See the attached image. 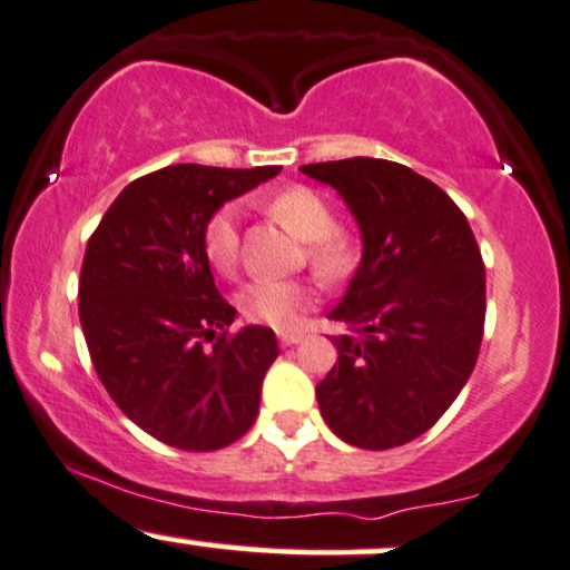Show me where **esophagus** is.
<instances>
[{
	"instance_id": "1",
	"label": "esophagus",
	"mask_w": 570,
	"mask_h": 570,
	"mask_svg": "<svg viewBox=\"0 0 570 570\" xmlns=\"http://www.w3.org/2000/svg\"><path fill=\"white\" fill-rule=\"evenodd\" d=\"M304 341V333H296V331H283L279 333V344L283 346H296Z\"/></svg>"
}]
</instances>
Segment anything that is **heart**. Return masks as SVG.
I'll list each match as a JSON object with an SVG mask.
<instances>
[{"instance_id": "heart-1", "label": "heart", "mask_w": 570, "mask_h": 570, "mask_svg": "<svg viewBox=\"0 0 570 570\" xmlns=\"http://www.w3.org/2000/svg\"><path fill=\"white\" fill-rule=\"evenodd\" d=\"M269 213L301 243H309V264L325 279H341L357 261V239L350 229L333 226V210L323 194L309 186H287L269 199ZM205 250L218 272H232L239 256L237 210L224 207L213 216L205 232ZM243 309L250 317L274 327L298 323L312 301L309 285L293 279H256L243 291Z\"/></svg>"}]
</instances>
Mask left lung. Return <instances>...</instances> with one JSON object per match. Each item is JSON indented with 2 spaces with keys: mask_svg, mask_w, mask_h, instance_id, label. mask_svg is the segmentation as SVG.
Instances as JSON below:
<instances>
[{
  "mask_svg": "<svg viewBox=\"0 0 570 570\" xmlns=\"http://www.w3.org/2000/svg\"><path fill=\"white\" fill-rule=\"evenodd\" d=\"M357 220L363 258L327 320L338 360L317 384L325 424L344 443L386 451L451 407L478 363L485 266L470 220L411 167L352 157L301 165Z\"/></svg>",
  "mask_w": 570,
  "mask_h": 570,
  "instance_id": "1",
  "label": "left lung"
}]
</instances>
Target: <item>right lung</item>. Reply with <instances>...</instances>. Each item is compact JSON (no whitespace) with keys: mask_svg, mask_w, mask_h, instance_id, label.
I'll list each match as a JSON object with an SVG mask.
<instances>
[{"mask_svg":"<svg viewBox=\"0 0 570 570\" xmlns=\"http://www.w3.org/2000/svg\"><path fill=\"white\" fill-rule=\"evenodd\" d=\"M279 165H170L127 184L87 243L79 323L100 384L132 424L180 451H218L250 430L277 360L272 327L220 298L205 232L224 203ZM212 346H206V341Z\"/></svg>","mask_w":570,"mask_h":570,"instance_id":"obj_1","label":"right lung"}]
</instances>
